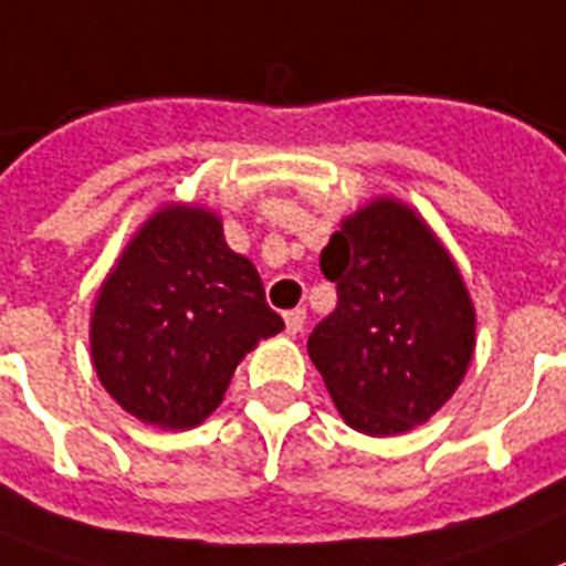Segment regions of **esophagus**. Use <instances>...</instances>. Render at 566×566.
<instances>
[{
	"label": "esophagus",
	"mask_w": 566,
	"mask_h": 566,
	"mask_svg": "<svg viewBox=\"0 0 566 566\" xmlns=\"http://www.w3.org/2000/svg\"><path fill=\"white\" fill-rule=\"evenodd\" d=\"M283 321H286L289 335L303 333V324H306V310H289L286 315H283Z\"/></svg>",
	"instance_id": "1"
}]
</instances>
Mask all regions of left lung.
<instances>
[{
    "label": "left lung",
    "mask_w": 566,
    "mask_h": 566,
    "mask_svg": "<svg viewBox=\"0 0 566 566\" xmlns=\"http://www.w3.org/2000/svg\"><path fill=\"white\" fill-rule=\"evenodd\" d=\"M338 306L310 335V358L349 428L394 437L451 399L474 353V306L454 260L422 219L376 199L321 251Z\"/></svg>",
    "instance_id": "obj_1"
}]
</instances>
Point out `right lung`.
I'll return each mask as SVG.
<instances>
[{"mask_svg": "<svg viewBox=\"0 0 566 566\" xmlns=\"http://www.w3.org/2000/svg\"><path fill=\"white\" fill-rule=\"evenodd\" d=\"M283 317L263 280L202 208H165L126 245L92 315V361L126 413L193 428L222 401L240 358Z\"/></svg>", "mask_w": 566, "mask_h": 566, "instance_id": "obj_1", "label": "right lung"}]
</instances>
